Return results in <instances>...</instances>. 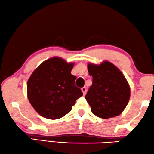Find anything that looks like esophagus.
<instances>
[{"label": "esophagus", "mask_w": 154, "mask_h": 154, "mask_svg": "<svg viewBox=\"0 0 154 154\" xmlns=\"http://www.w3.org/2000/svg\"><path fill=\"white\" fill-rule=\"evenodd\" d=\"M81 90L82 93H83V95H85L86 94V92H87V88H85V87H83V88H81Z\"/></svg>", "instance_id": "34e87169"}]
</instances>
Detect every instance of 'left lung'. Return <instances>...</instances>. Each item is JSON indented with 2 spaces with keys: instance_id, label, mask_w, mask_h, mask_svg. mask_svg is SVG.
<instances>
[{
  "instance_id": "8db88e82",
  "label": "left lung",
  "mask_w": 154,
  "mask_h": 154,
  "mask_svg": "<svg viewBox=\"0 0 154 154\" xmlns=\"http://www.w3.org/2000/svg\"><path fill=\"white\" fill-rule=\"evenodd\" d=\"M92 85L85 99L94 115L108 119L123 112L130 99V87L119 69L108 61L88 65Z\"/></svg>"
}]
</instances>
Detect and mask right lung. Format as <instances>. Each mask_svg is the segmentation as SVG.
Instances as JSON below:
<instances>
[{"label":"right lung","mask_w":154,"mask_h":154,"mask_svg":"<svg viewBox=\"0 0 154 154\" xmlns=\"http://www.w3.org/2000/svg\"><path fill=\"white\" fill-rule=\"evenodd\" d=\"M73 65L54 57L42 62L29 78L28 100L42 117L49 119L64 117L82 96L75 85L76 77L71 73Z\"/></svg>","instance_id":"1"}]
</instances>
